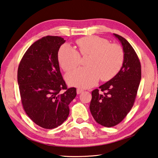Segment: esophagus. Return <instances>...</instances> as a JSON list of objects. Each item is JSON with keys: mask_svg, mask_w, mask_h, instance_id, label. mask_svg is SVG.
<instances>
[{"mask_svg": "<svg viewBox=\"0 0 158 158\" xmlns=\"http://www.w3.org/2000/svg\"><path fill=\"white\" fill-rule=\"evenodd\" d=\"M83 92V89H81V88H77V94H79L82 93Z\"/></svg>", "mask_w": 158, "mask_h": 158, "instance_id": "obj_1", "label": "esophagus"}]
</instances>
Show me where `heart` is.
I'll return each mask as SVG.
<instances>
[{
  "label": "heart",
  "mask_w": 158,
  "mask_h": 158,
  "mask_svg": "<svg viewBox=\"0 0 158 158\" xmlns=\"http://www.w3.org/2000/svg\"><path fill=\"white\" fill-rule=\"evenodd\" d=\"M80 53L83 56H89L87 67L79 68L67 74L66 81L70 85L86 88L98 82L109 80L122 68L124 53L121 46L110 43L108 40L98 36L83 37L77 41ZM78 51L70 45L63 44L58 51L60 66L66 72L74 69L81 61Z\"/></svg>",
  "instance_id": "1"
}]
</instances>
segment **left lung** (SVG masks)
Listing matches in <instances>:
<instances>
[{"mask_svg":"<svg viewBox=\"0 0 158 158\" xmlns=\"http://www.w3.org/2000/svg\"><path fill=\"white\" fill-rule=\"evenodd\" d=\"M113 35L123 47V65L113 78L99 87L100 90H93L89 105L96 122L108 127L119 123L132 109L141 79V66L135 49L126 39Z\"/></svg>","mask_w":158,"mask_h":158,"instance_id":"left-lung-1","label":"left lung"}]
</instances>
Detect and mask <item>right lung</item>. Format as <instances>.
I'll return each instance as SVG.
<instances>
[{
	"instance_id": "1",
	"label": "right lung",
	"mask_w": 158,
	"mask_h": 158,
	"mask_svg": "<svg viewBox=\"0 0 158 158\" xmlns=\"http://www.w3.org/2000/svg\"><path fill=\"white\" fill-rule=\"evenodd\" d=\"M64 42L60 36H44L27 49L18 66L23 108L33 122L45 129L66 121L69 104L77 95L75 88H67L60 70L58 54Z\"/></svg>"
}]
</instances>
